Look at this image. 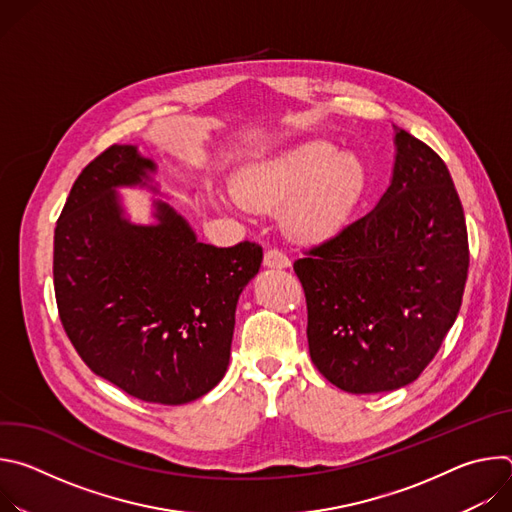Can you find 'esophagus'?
Returning a JSON list of instances; mask_svg holds the SVG:
<instances>
[{"mask_svg":"<svg viewBox=\"0 0 512 512\" xmlns=\"http://www.w3.org/2000/svg\"><path fill=\"white\" fill-rule=\"evenodd\" d=\"M263 263H265V267H269V269H285V267L291 265L289 257H287L283 251H279V249H269V251L265 253Z\"/></svg>","mask_w":512,"mask_h":512,"instance_id":"obj_1","label":"esophagus"}]
</instances>
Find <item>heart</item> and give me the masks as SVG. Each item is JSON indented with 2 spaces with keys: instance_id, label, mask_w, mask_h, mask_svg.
Instances as JSON below:
<instances>
[{
  "instance_id": "b5f03b06",
  "label": "heart",
  "mask_w": 512,
  "mask_h": 512,
  "mask_svg": "<svg viewBox=\"0 0 512 512\" xmlns=\"http://www.w3.org/2000/svg\"><path fill=\"white\" fill-rule=\"evenodd\" d=\"M367 170L354 154H338L328 139H310L245 166L235 196L255 208L281 206V227L296 241L318 243L340 233L364 192Z\"/></svg>"
}]
</instances>
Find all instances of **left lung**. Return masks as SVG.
<instances>
[{"instance_id":"1","label":"left lung","mask_w":512,"mask_h":512,"mask_svg":"<svg viewBox=\"0 0 512 512\" xmlns=\"http://www.w3.org/2000/svg\"><path fill=\"white\" fill-rule=\"evenodd\" d=\"M395 145L379 204L294 263L312 362L356 395L405 387L425 371L456 322L470 265L444 160L405 129Z\"/></svg>"}]
</instances>
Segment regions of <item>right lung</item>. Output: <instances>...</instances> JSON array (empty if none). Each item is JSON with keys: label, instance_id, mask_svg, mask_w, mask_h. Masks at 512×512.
Segmentation results:
<instances>
[{"label": "right lung", "instance_id": "right-lung-1", "mask_svg": "<svg viewBox=\"0 0 512 512\" xmlns=\"http://www.w3.org/2000/svg\"><path fill=\"white\" fill-rule=\"evenodd\" d=\"M154 170L115 143L79 174L54 229V294L95 375L135 399L182 405L225 377L237 302L263 249L198 243L166 202L154 227L125 221L115 188L145 184Z\"/></svg>", "mask_w": 512, "mask_h": 512}]
</instances>
